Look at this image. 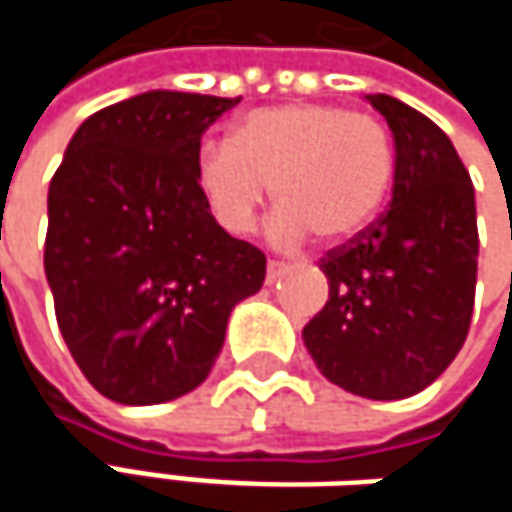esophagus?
Here are the masks:
<instances>
[{
    "label": "esophagus",
    "instance_id": "esophagus-1",
    "mask_svg": "<svg viewBox=\"0 0 512 512\" xmlns=\"http://www.w3.org/2000/svg\"><path fill=\"white\" fill-rule=\"evenodd\" d=\"M284 272H287V266H284V263H278V260H269V263H266V281H269V284H272V281H278Z\"/></svg>",
    "mask_w": 512,
    "mask_h": 512
}]
</instances>
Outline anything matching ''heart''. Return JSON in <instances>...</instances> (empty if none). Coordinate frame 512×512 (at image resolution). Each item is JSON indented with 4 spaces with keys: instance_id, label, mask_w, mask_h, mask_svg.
I'll return each instance as SVG.
<instances>
[{
    "instance_id": "b5f03b06",
    "label": "heart",
    "mask_w": 512,
    "mask_h": 512,
    "mask_svg": "<svg viewBox=\"0 0 512 512\" xmlns=\"http://www.w3.org/2000/svg\"><path fill=\"white\" fill-rule=\"evenodd\" d=\"M394 180V145L367 112L335 103H284L243 115L231 142L195 154V189L225 234L252 231L269 198L278 201L272 237L296 246L308 234L326 246L358 237Z\"/></svg>"
}]
</instances>
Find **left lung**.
<instances>
[{
	"label": "left lung",
	"instance_id": "left-lung-1",
	"mask_svg": "<svg viewBox=\"0 0 512 512\" xmlns=\"http://www.w3.org/2000/svg\"><path fill=\"white\" fill-rule=\"evenodd\" d=\"M394 136L388 210L320 260L329 302L302 329L320 373L367 400L436 382L465 344L477 284L474 186L451 139L418 109L367 94Z\"/></svg>",
	"mask_w": 512,
	"mask_h": 512
}]
</instances>
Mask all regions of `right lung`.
<instances>
[{
  "label": "right lung",
  "instance_id": "1",
  "mask_svg": "<svg viewBox=\"0 0 512 512\" xmlns=\"http://www.w3.org/2000/svg\"><path fill=\"white\" fill-rule=\"evenodd\" d=\"M240 100L145 91L73 133L47 195L44 269L61 338L109 400L198 388L266 257L225 234L195 189L201 136Z\"/></svg>",
  "mask_w": 512,
  "mask_h": 512
}]
</instances>
